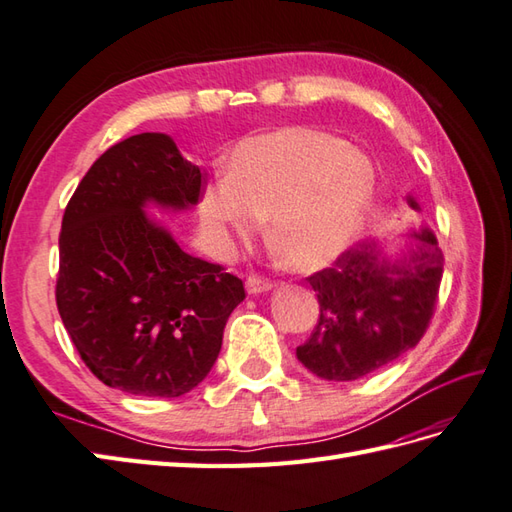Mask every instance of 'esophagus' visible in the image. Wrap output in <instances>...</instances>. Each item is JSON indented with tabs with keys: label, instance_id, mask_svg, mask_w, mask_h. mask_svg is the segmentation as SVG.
Listing matches in <instances>:
<instances>
[{
	"label": "esophagus",
	"instance_id": "esophagus-1",
	"mask_svg": "<svg viewBox=\"0 0 512 512\" xmlns=\"http://www.w3.org/2000/svg\"><path fill=\"white\" fill-rule=\"evenodd\" d=\"M270 290H272V281H268V279H261L257 275L246 279V292L251 296H257L261 292H270Z\"/></svg>",
	"mask_w": 512,
	"mask_h": 512
}]
</instances>
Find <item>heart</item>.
Masks as SVG:
<instances>
[{
    "label": "heart",
    "mask_w": 512,
    "mask_h": 512,
    "mask_svg": "<svg viewBox=\"0 0 512 512\" xmlns=\"http://www.w3.org/2000/svg\"><path fill=\"white\" fill-rule=\"evenodd\" d=\"M375 196L362 152L323 130L285 126L242 139L227 174L200 192V218L220 240L248 242L266 222V244L283 268L316 272L358 240Z\"/></svg>",
    "instance_id": "heart-1"
}]
</instances>
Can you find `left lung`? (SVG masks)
<instances>
[{
    "label": "left lung",
    "mask_w": 512,
    "mask_h": 512,
    "mask_svg": "<svg viewBox=\"0 0 512 512\" xmlns=\"http://www.w3.org/2000/svg\"><path fill=\"white\" fill-rule=\"evenodd\" d=\"M406 202L421 213L414 196ZM406 237L397 251L362 242L310 277L320 318L296 349L307 371L327 382H353L417 347L434 314L443 253L427 224Z\"/></svg>",
    "instance_id": "8db88e82"
}]
</instances>
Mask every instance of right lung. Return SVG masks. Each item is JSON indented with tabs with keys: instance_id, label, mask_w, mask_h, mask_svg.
Segmentation results:
<instances>
[{
	"instance_id": "add662e5",
	"label": "right lung",
	"mask_w": 512,
	"mask_h": 512,
	"mask_svg": "<svg viewBox=\"0 0 512 512\" xmlns=\"http://www.w3.org/2000/svg\"><path fill=\"white\" fill-rule=\"evenodd\" d=\"M202 174L165 133L133 135L91 165L61 227L58 314L102 384L181 397L216 364L244 283L185 253L148 209L198 205Z\"/></svg>"
}]
</instances>
